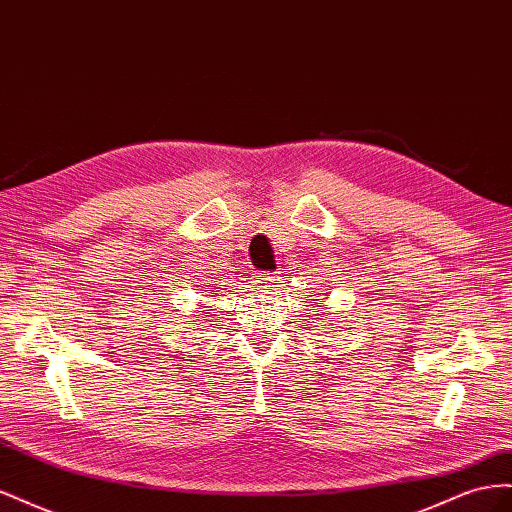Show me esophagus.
<instances>
[{"mask_svg": "<svg viewBox=\"0 0 512 512\" xmlns=\"http://www.w3.org/2000/svg\"><path fill=\"white\" fill-rule=\"evenodd\" d=\"M254 284L258 288H271L273 284H277V275L275 273H258L254 277Z\"/></svg>", "mask_w": 512, "mask_h": 512, "instance_id": "obj_1", "label": "esophagus"}]
</instances>
